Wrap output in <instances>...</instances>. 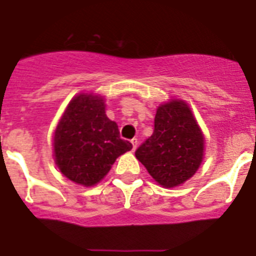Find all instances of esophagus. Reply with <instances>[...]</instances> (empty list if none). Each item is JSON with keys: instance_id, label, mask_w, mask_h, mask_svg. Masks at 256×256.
<instances>
[{"instance_id": "obj_1", "label": "esophagus", "mask_w": 256, "mask_h": 256, "mask_svg": "<svg viewBox=\"0 0 256 256\" xmlns=\"http://www.w3.org/2000/svg\"><path fill=\"white\" fill-rule=\"evenodd\" d=\"M132 152H134V150L136 148V144H138V140H136V138H132Z\"/></svg>"}]
</instances>
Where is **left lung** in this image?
<instances>
[{
    "instance_id": "1",
    "label": "left lung",
    "mask_w": 256,
    "mask_h": 256,
    "mask_svg": "<svg viewBox=\"0 0 256 256\" xmlns=\"http://www.w3.org/2000/svg\"><path fill=\"white\" fill-rule=\"evenodd\" d=\"M204 138L186 102L172 100L156 108L154 132L136 156L164 187H175L196 172L203 160Z\"/></svg>"
}]
</instances>
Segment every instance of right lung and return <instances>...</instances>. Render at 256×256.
Here are the masks:
<instances>
[{
  "label": "right lung",
  "instance_id": "right-lung-1",
  "mask_svg": "<svg viewBox=\"0 0 256 256\" xmlns=\"http://www.w3.org/2000/svg\"><path fill=\"white\" fill-rule=\"evenodd\" d=\"M53 146L62 174L85 187L104 179L116 158L132 148L104 114V98L94 94H80L70 100L54 132Z\"/></svg>",
  "mask_w": 256,
  "mask_h": 256
}]
</instances>
